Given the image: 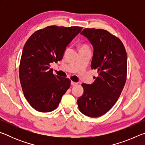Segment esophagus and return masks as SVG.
Here are the masks:
<instances>
[{"instance_id":"1","label":"esophagus","mask_w":145,"mask_h":145,"mask_svg":"<svg viewBox=\"0 0 145 145\" xmlns=\"http://www.w3.org/2000/svg\"><path fill=\"white\" fill-rule=\"evenodd\" d=\"M78 84L77 82H73V81H72V82H71V84H72V86H75V85H77Z\"/></svg>"}]
</instances>
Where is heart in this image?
<instances>
[{"mask_svg":"<svg viewBox=\"0 0 145 145\" xmlns=\"http://www.w3.org/2000/svg\"><path fill=\"white\" fill-rule=\"evenodd\" d=\"M81 48H88V46L87 45H82L81 46V48H80V49H81Z\"/></svg>","mask_w":145,"mask_h":145,"instance_id":"obj_1","label":"heart"}]
</instances>
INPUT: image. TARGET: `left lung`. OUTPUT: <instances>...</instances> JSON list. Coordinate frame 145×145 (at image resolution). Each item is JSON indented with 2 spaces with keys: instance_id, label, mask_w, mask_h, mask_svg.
Listing matches in <instances>:
<instances>
[{
  "instance_id": "8db88e82",
  "label": "left lung",
  "mask_w": 145,
  "mask_h": 145,
  "mask_svg": "<svg viewBox=\"0 0 145 145\" xmlns=\"http://www.w3.org/2000/svg\"><path fill=\"white\" fill-rule=\"evenodd\" d=\"M80 34L93 46L91 68L99 75L92 84H82L84 93L77 104L82 114L97 118L109 111L121 95L127 79V52L121 41L106 30L86 28Z\"/></svg>"
}]
</instances>
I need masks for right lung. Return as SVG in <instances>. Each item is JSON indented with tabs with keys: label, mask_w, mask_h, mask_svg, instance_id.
<instances>
[{
	"label": "right lung",
	"mask_w": 145,
	"mask_h": 145,
	"mask_svg": "<svg viewBox=\"0 0 145 145\" xmlns=\"http://www.w3.org/2000/svg\"><path fill=\"white\" fill-rule=\"evenodd\" d=\"M82 29L50 25L34 32L26 41L19 77L24 96L36 111L55 110L70 88L71 80L54 74L50 63L62 59L66 47Z\"/></svg>",
	"instance_id": "add662e5"
}]
</instances>
